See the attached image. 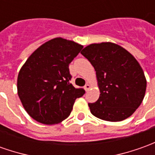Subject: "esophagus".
Masks as SVG:
<instances>
[{
  "label": "esophagus",
  "mask_w": 155,
  "mask_h": 155,
  "mask_svg": "<svg viewBox=\"0 0 155 155\" xmlns=\"http://www.w3.org/2000/svg\"><path fill=\"white\" fill-rule=\"evenodd\" d=\"M84 88H85V90H86V91H89V89L91 88V86H90V84H86V86H84Z\"/></svg>",
  "instance_id": "1"
}]
</instances>
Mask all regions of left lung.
<instances>
[{
	"mask_svg": "<svg viewBox=\"0 0 155 155\" xmlns=\"http://www.w3.org/2000/svg\"><path fill=\"white\" fill-rule=\"evenodd\" d=\"M81 53L94 67L100 91L98 100L88 104L91 113L111 122L130 117L142 104L147 87L137 60L113 42L90 44Z\"/></svg>",
	"mask_w": 155,
	"mask_h": 155,
	"instance_id": "obj_1",
	"label": "left lung"
}]
</instances>
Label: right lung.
<instances>
[{
    "label": "right lung",
    "mask_w": 155,
    "mask_h": 155,
    "mask_svg": "<svg viewBox=\"0 0 155 155\" xmlns=\"http://www.w3.org/2000/svg\"><path fill=\"white\" fill-rule=\"evenodd\" d=\"M83 46L57 37L42 44L21 67L18 95L35 120L55 125L69 117L75 99L85 94L69 83V65Z\"/></svg>",
    "instance_id": "add662e5"
}]
</instances>
